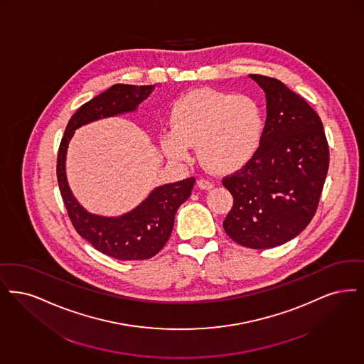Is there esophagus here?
<instances>
[{"instance_id": "obj_1", "label": "esophagus", "mask_w": 364, "mask_h": 364, "mask_svg": "<svg viewBox=\"0 0 364 364\" xmlns=\"http://www.w3.org/2000/svg\"><path fill=\"white\" fill-rule=\"evenodd\" d=\"M197 185L200 186V189L203 190H209L213 188V182L209 181V179H205V178L198 179V181H197Z\"/></svg>"}]
</instances>
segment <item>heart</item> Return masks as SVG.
<instances>
[{"mask_svg": "<svg viewBox=\"0 0 364 364\" xmlns=\"http://www.w3.org/2000/svg\"><path fill=\"white\" fill-rule=\"evenodd\" d=\"M265 114L252 95L198 90L182 96L171 111L173 132L160 142L170 158H190L198 146L201 161L216 173H231L258 154L265 134Z\"/></svg>", "mask_w": 364, "mask_h": 364, "instance_id": "1", "label": "heart"}]
</instances>
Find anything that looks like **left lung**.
<instances>
[{"mask_svg":"<svg viewBox=\"0 0 364 364\" xmlns=\"http://www.w3.org/2000/svg\"><path fill=\"white\" fill-rule=\"evenodd\" d=\"M267 96V125L258 154L223 185L234 204L227 235L250 249H270L298 237L316 215L329 168L319 115L280 80L250 75Z\"/></svg>","mask_w":364,"mask_h":364,"instance_id":"left-lung-1","label":"left lung"}]
</instances>
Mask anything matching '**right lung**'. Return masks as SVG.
<instances>
[{
  "label": "right lung",
  "instance_id": "obj_1",
  "mask_svg": "<svg viewBox=\"0 0 364 364\" xmlns=\"http://www.w3.org/2000/svg\"><path fill=\"white\" fill-rule=\"evenodd\" d=\"M156 85L115 84L84 103L69 119L57 158V179L69 219L80 237L96 250L122 261L148 259L164 247L174 227L175 213L191 194L196 178L159 186L133 210L118 218L87 212L69 189L65 159L68 144L76 129L96 119L130 112L154 92Z\"/></svg>",
  "mask_w": 364,
  "mask_h": 364
}]
</instances>
